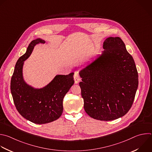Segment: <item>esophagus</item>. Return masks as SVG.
I'll list each match as a JSON object with an SVG mask.
<instances>
[{"label":"esophagus","mask_w":152,"mask_h":152,"mask_svg":"<svg viewBox=\"0 0 152 152\" xmlns=\"http://www.w3.org/2000/svg\"><path fill=\"white\" fill-rule=\"evenodd\" d=\"M74 80H75V83H77L80 81V80L79 75V73H78L77 72H76L75 73V75H74Z\"/></svg>","instance_id":"34e87169"}]
</instances>
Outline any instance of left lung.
<instances>
[{
    "label": "left lung",
    "mask_w": 152,
    "mask_h": 152,
    "mask_svg": "<svg viewBox=\"0 0 152 152\" xmlns=\"http://www.w3.org/2000/svg\"><path fill=\"white\" fill-rule=\"evenodd\" d=\"M104 51L79 73L84 109L91 118L113 121L131 109L138 85V75L132 57L119 37L103 43Z\"/></svg>",
    "instance_id": "1"
}]
</instances>
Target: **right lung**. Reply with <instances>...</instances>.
I'll return each mask as SVG.
<instances>
[{
	"mask_svg": "<svg viewBox=\"0 0 152 152\" xmlns=\"http://www.w3.org/2000/svg\"><path fill=\"white\" fill-rule=\"evenodd\" d=\"M39 43L45 42L40 39L32 40L26 54L18 60L11 77V91L15 107L23 118L36 124H44L61 116L63 98L75 82L74 73L57 75L47 86L39 89H34L24 81L22 72L24 61Z\"/></svg>",
	"mask_w": 152,
	"mask_h": 152,
	"instance_id": "1",
	"label": "right lung"
}]
</instances>
